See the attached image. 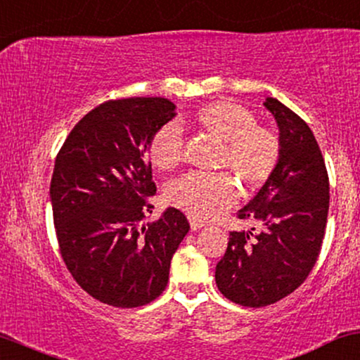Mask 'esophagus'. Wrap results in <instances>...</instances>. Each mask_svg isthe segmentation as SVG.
<instances>
[{
    "mask_svg": "<svg viewBox=\"0 0 360 360\" xmlns=\"http://www.w3.org/2000/svg\"><path fill=\"white\" fill-rule=\"evenodd\" d=\"M189 224L193 231H198L201 229V227H204V222L201 219H195V217H191V216H189Z\"/></svg>",
    "mask_w": 360,
    "mask_h": 360,
    "instance_id": "esophagus-1",
    "label": "esophagus"
}]
</instances>
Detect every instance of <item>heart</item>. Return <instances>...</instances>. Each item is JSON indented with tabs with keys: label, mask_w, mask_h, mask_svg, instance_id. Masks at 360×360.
Here are the masks:
<instances>
[{
	"label": "heart",
	"mask_w": 360,
	"mask_h": 360,
	"mask_svg": "<svg viewBox=\"0 0 360 360\" xmlns=\"http://www.w3.org/2000/svg\"><path fill=\"white\" fill-rule=\"evenodd\" d=\"M199 127L224 143L219 166L229 167L245 188L256 189L274 174L281 161V139L269 127L257 124L251 109L234 101H212L195 111ZM149 159L159 171H172L184 158L179 126L166 124L153 134ZM238 198V186L227 172H188L167 186L166 199L198 219H211Z\"/></svg>",
	"instance_id": "1"
}]
</instances>
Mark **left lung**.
I'll use <instances>...</instances> for the list:
<instances>
[{"instance_id":"obj_1","label":"left lung","mask_w":360,"mask_h":360,"mask_svg":"<svg viewBox=\"0 0 360 360\" xmlns=\"http://www.w3.org/2000/svg\"><path fill=\"white\" fill-rule=\"evenodd\" d=\"M264 106L279 126V166L238 212L257 227L229 233L216 266L217 289L245 307L281 301L307 279L329 212V176L311 127L276 98H266Z\"/></svg>"}]
</instances>
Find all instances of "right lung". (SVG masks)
Wrapping results in <instances>:
<instances>
[{
    "mask_svg": "<svg viewBox=\"0 0 360 360\" xmlns=\"http://www.w3.org/2000/svg\"><path fill=\"white\" fill-rule=\"evenodd\" d=\"M174 116L166 98L106 101L72 127L54 161L49 199L61 257L81 289L108 306L159 297L189 231L176 207L141 224L156 194L149 141Z\"/></svg>",
    "mask_w": 360,
    "mask_h": 360,
    "instance_id": "add662e5",
    "label": "right lung"
}]
</instances>
